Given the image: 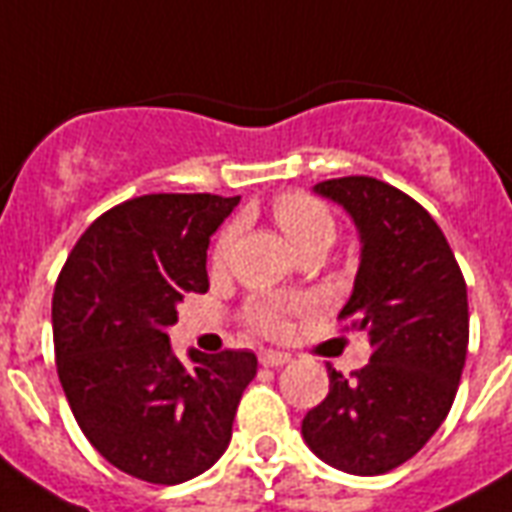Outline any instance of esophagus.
Instances as JSON below:
<instances>
[{
    "instance_id": "obj_1",
    "label": "esophagus",
    "mask_w": 512,
    "mask_h": 512,
    "mask_svg": "<svg viewBox=\"0 0 512 512\" xmlns=\"http://www.w3.org/2000/svg\"><path fill=\"white\" fill-rule=\"evenodd\" d=\"M292 360L286 352H261L259 354V363L264 365V368H281V365H286Z\"/></svg>"
}]
</instances>
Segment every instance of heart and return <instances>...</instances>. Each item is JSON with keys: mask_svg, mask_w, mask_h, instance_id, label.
Masks as SVG:
<instances>
[{"mask_svg": "<svg viewBox=\"0 0 512 512\" xmlns=\"http://www.w3.org/2000/svg\"><path fill=\"white\" fill-rule=\"evenodd\" d=\"M272 218L281 231L300 248H327L335 240V218L330 207L305 190H286L272 199ZM237 240V223H229L212 245V270H223L229 264L231 248ZM313 302L305 297L286 294H259L245 305V322L267 338H281L289 330V319L297 313L311 311Z\"/></svg>", "mask_w": 512, "mask_h": 512, "instance_id": "1", "label": "heart"}]
</instances>
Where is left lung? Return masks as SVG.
Wrapping results in <instances>:
<instances>
[{"label":"left lung","instance_id":"8db88e82","mask_svg":"<svg viewBox=\"0 0 512 512\" xmlns=\"http://www.w3.org/2000/svg\"><path fill=\"white\" fill-rule=\"evenodd\" d=\"M316 193L360 229V270L338 322L368 333L371 360L349 376L327 365L330 393L305 414L302 436L343 472L384 475L436 434L455 401L469 346L464 272L436 220L404 190L338 177Z\"/></svg>","mask_w":512,"mask_h":512}]
</instances>
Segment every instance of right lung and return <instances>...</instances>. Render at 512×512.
Wrapping results in <instances>:
<instances>
[{"label":"right lung","instance_id":"1","mask_svg":"<svg viewBox=\"0 0 512 512\" xmlns=\"http://www.w3.org/2000/svg\"><path fill=\"white\" fill-rule=\"evenodd\" d=\"M240 196L149 193L103 212L73 245L51 302L57 374L89 445L155 486L201 475L229 447L256 354H171L166 327L210 289L207 245Z\"/></svg>","mask_w":512,"mask_h":512}]
</instances>
